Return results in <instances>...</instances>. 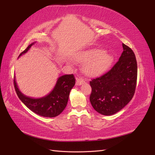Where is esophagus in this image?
<instances>
[{
  "label": "esophagus",
  "mask_w": 155,
  "mask_h": 155,
  "mask_svg": "<svg viewBox=\"0 0 155 155\" xmlns=\"http://www.w3.org/2000/svg\"><path fill=\"white\" fill-rule=\"evenodd\" d=\"M84 83V79L82 77L77 78V81H76V84L77 85H81Z\"/></svg>",
  "instance_id": "esophagus-1"
}]
</instances>
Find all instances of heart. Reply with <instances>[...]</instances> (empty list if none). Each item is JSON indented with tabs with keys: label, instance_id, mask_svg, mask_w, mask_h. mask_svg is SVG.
Segmentation results:
<instances>
[{
	"label": "heart",
	"instance_id": "b5f03b06",
	"mask_svg": "<svg viewBox=\"0 0 155 155\" xmlns=\"http://www.w3.org/2000/svg\"><path fill=\"white\" fill-rule=\"evenodd\" d=\"M76 61L83 62V71L85 74L94 77L101 74L109 67L113 61V57L106 51L92 49L78 55Z\"/></svg>",
	"mask_w": 155,
	"mask_h": 155
}]
</instances>
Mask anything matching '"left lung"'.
Masks as SVG:
<instances>
[{"label": "left lung", "instance_id": "obj_1", "mask_svg": "<svg viewBox=\"0 0 155 155\" xmlns=\"http://www.w3.org/2000/svg\"><path fill=\"white\" fill-rule=\"evenodd\" d=\"M123 52L110 70L90 81V101L94 109L113 115L132 99L137 80V62L132 49L123 44Z\"/></svg>", "mask_w": 155, "mask_h": 155}]
</instances>
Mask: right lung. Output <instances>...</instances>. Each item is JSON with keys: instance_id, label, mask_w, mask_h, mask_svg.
<instances>
[{"instance_id": "1", "label": "right lung", "mask_w": 155, "mask_h": 155, "mask_svg": "<svg viewBox=\"0 0 155 155\" xmlns=\"http://www.w3.org/2000/svg\"><path fill=\"white\" fill-rule=\"evenodd\" d=\"M35 42L28 46L20 56L27 52ZM75 84L73 74L61 76L57 80L54 88L47 96L40 98H32L23 94L19 91L15 78L14 86L18 98L29 109L44 117H55L60 114L67 106L71 90Z\"/></svg>"}]
</instances>
